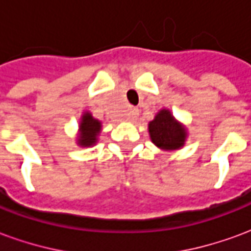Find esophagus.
<instances>
[{"label":"esophagus","mask_w":251,"mask_h":251,"mask_svg":"<svg viewBox=\"0 0 251 251\" xmlns=\"http://www.w3.org/2000/svg\"><path fill=\"white\" fill-rule=\"evenodd\" d=\"M126 118H127V121H130V122H136L137 118H138V110L137 109L129 110V113H127V115H126Z\"/></svg>","instance_id":"obj_1"}]
</instances>
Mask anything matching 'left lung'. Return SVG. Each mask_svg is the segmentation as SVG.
I'll return each instance as SVG.
<instances>
[{"label":"left lung","instance_id":"left-lung-1","mask_svg":"<svg viewBox=\"0 0 251 251\" xmlns=\"http://www.w3.org/2000/svg\"><path fill=\"white\" fill-rule=\"evenodd\" d=\"M149 137L152 142L164 152L179 151L185 145L188 130L184 124L177 121L169 109L158 110L149 124Z\"/></svg>","mask_w":251,"mask_h":251}]
</instances>
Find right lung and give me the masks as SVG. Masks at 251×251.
Here are the masks:
<instances>
[{
    "label": "right lung",
    "mask_w": 251,
    "mask_h": 251,
    "mask_svg": "<svg viewBox=\"0 0 251 251\" xmlns=\"http://www.w3.org/2000/svg\"><path fill=\"white\" fill-rule=\"evenodd\" d=\"M100 131H102V122L94 118L88 110L83 111L77 125L76 145L80 148H91L97 145Z\"/></svg>",
    "instance_id": "obj_1"
}]
</instances>
